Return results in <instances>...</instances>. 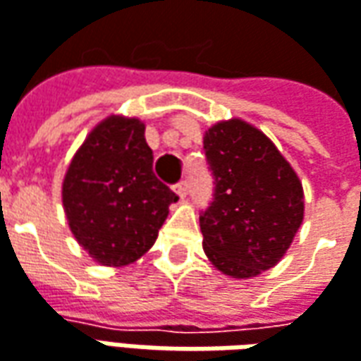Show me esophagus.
Masks as SVG:
<instances>
[{"label": "esophagus", "mask_w": 361, "mask_h": 361, "mask_svg": "<svg viewBox=\"0 0 361 361\" xmlns=\"http://www.w3.org/2000/svg\"><path fill=\"white\" fill-rule=\"evenodd\" d=\"M173 189H176V193L180 195V197H185L189 191V181L188 180H180L176 185H173Z\"/></svg>", "instance_id": "obj_1"}]
</instances>
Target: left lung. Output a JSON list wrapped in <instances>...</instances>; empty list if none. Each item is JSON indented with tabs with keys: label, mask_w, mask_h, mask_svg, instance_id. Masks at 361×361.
<instances>
[{
	"label": "left lung",
	"mask_w": 361,
	"mask_h": 361,
	"mask_svg": "<svg viewBox=\"0 0 361 361\" xmlns=\"http://www.w3.org/2000/svg\"><path fill=\"white\" fill-rule=\"evenodd\" d=\"M203 150L215 185L199 215L203 250L226 276L274 268L303 223L297 173L264 133L240 119L209 128Z\"/></svg>",
	"instance_id": "1"
}]
</instances>
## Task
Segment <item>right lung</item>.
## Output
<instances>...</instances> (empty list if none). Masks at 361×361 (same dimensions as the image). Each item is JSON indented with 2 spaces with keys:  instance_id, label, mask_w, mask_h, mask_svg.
Here are the masks:
<instances>
[{
  "instance_id": "add662e5",
  "label": "right lung",
  "mask_w": 361,
  "mask_h": 361,
  "mask_svg": "<svg viewBox=\"0 0 361 361\" xmlns=\"http://www.w3.org/2000/svg\"><path fill=\"white\" fill-rule=\"evenodd\" d=\"M138 119L109 117L68 168L62 201L78 242L103 266H125L152 244L178 195L156 178Z\"/></svg>"
}]
</instances>
